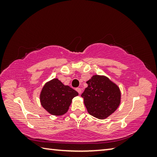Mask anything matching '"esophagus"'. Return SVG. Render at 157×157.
Returning <instances> with one entry per match:
<instances>
[{
    "mask_svg": "<svg viewBox=\"0 0 157 157\" xmlns=\"http://www.w3.org/2000/svg\"><path fill=\"white\" fill-rule=\"evenodd\" d=\"M75 90H76L77 91H78V92L79 93V94H80L81 93H82V90H81V89H80V88H76V89H75Z\"/></svg>",
    "mask_w": 157,
    "mask_h": 157,
    "instance_id": "1",
    "label": "esophagus"
}]
</instances>
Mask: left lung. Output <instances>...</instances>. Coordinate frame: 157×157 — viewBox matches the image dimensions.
<instances>
[{"label": "left lung", "mask_w": 157, "mask_h": 157, "mask_svg": "<svg viewBox=\"0 0 157 157\" xmlns=\"http://www.w3.org/2000/svg\"><path fill=\"white\" fill-rule=\"evenodd\" d=\"M88 86L81 96L90 115L105 119L115 111L121 103V91L107 77L95 75L86 82Z\"/></svg>", "instance_id": "8db88e82"}]
</instances>
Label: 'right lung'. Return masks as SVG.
Returning a JSON list of instances; mask_svg holds the SVG:
<instances>
[{
    "mask_svg": "<svg viewBox=\"0 0 157 157\" xmlns=\"http://www.w3.org/2000/svg\"><path fill=\"white\" fill-rule=\"evenodd\" d=\"M77 95L76 91L55 78L45 84L41 91L40 102L49 113L62 116L67 112L73 98Z\"/></svg>",
    "mask_w": 157,
    "mask_h": 157,
    "instance_id": "right-lung-1",
    "label": "right lung"
}]
</instances>
